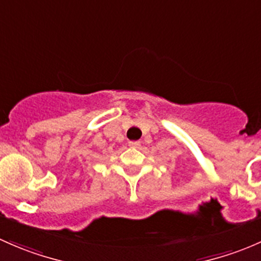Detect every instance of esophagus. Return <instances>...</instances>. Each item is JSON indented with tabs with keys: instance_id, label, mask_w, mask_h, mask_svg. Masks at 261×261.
<instances>
[{
	"instance_id": "esophagus-1",
	"label": "esophagus",
	"mask_w": 261,
	"mask_h": 261,
	"mask_svg": "<svg viewBox=\"0 0 261 261\" xmlns=\"http://www.w3.org/2000/svg\"><path fill=\"white\" fill-rule=\"evenodd\" d=\"M129 147H133V148H138L139 146H141V143H139L138 141H136V142H129Z\"/></svg>"
}]
</instances>
